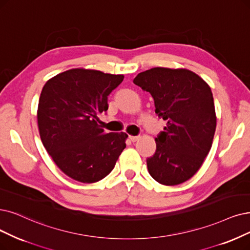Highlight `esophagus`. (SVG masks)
<instances>
[{
	"label": "esophagus",
	"instance_id": "1",
	"mask_svg": "<svg viewBox=\"0 0 250 250\" xmlns=\"http://www.w3.org/2000/svg\"><path fill=\"white\" fill-rule=\"evenodd\" d=\"M129 138H130V141L131 142H136V141H138L139 138H141V135H137V136H133V135H129Z\"/></svg>",
	"mask_w": 250,
	"mask_h": 250
}]
</instances>
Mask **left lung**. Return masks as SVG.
Wrapping results in <instances>:
<instances>
[{"instance_id":"8db88e82","label":"left lung","mask_w":250,"mask_h":250,"mask_svg":"<svg viewBox=\"0 0 250 250\" xmlns=\"http://www.w3.org/2000/svg\"><path fill=\"white\" fill-rule=\"evenodd\" d=\"M133 83L151 93L155 113L167 122L155 138V154L146 159L149 174L165 186L187 182L212 146L216 116L210 87L192 71L168 67L139 73Z\"/></svg>"}]
</instances>
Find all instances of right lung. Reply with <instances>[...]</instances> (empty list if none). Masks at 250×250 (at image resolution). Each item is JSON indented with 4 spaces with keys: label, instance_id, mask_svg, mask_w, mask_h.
<instances>
[{
    "label": "right lung",
    "instance_id": "1",
    "mask_svg": "<svg viewBox=\"0 0 250 250\" xmlns=\"http://www.w3.org/2000/svg\"><path fill=\"white\" fill-rule=\"evenodd\" d=\"M123 75L73 68L44 85L38 105L41 141L61 170L84 184L111 172L126 147L125 132L105 133L99 114L107 111V96Z\"/></svg>",
    "mask_w": 250,
    "mask_h": 250
}]
</instances>
